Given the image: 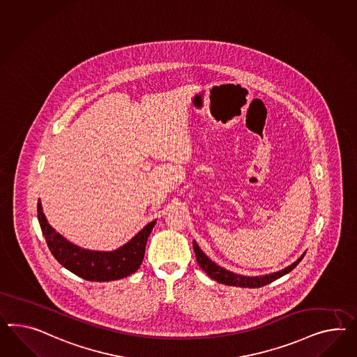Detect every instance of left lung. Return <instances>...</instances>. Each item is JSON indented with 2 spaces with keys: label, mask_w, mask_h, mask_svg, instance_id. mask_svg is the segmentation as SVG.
Wrapping results in <instances>:
<instances>
[{
  "label": "left lung",
  "mask_w": 357,
  "mask_h": 357,
  "mask_svg": "<svg viewBox=\"0 0 357 357\" xmlns=\"http://www.w3.org/2000/svg\"><path fill=\"white\" fill-rule=\"evenodd\" d=\"M193 250L196 253V260L197 264L200 265V268L212 278V280H217L218 283H223L227 286H236V287H248V289H256V287H262L271 283L273 280H278L282 275L287 274L291 270L295 269V266L299 264L300 261L303 260L304 255L300 257L299 260L295 261L292 265L287 266L286 269L280 270L277 273L273 274H268V275H262V277H244V275H239V274H234L229 270L223 269L221 266H218L217 264H214L212 260H209L206 257V255L204 253L199 245L196 244V241H193Z\"/></svg>",
  "instance_id": "1"
}]
</instances>
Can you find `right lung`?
Returning <instances> with one entry per match:
<instances>
[{"label": "right lung", "mask_w": 357, "mask_h": 357, "mask_svg": "<svg viewBox=\"0 0 357 357\" xmlns=\"http://www.w3.org/2000/svg\"><path fill=\"white\" fill-rule=\"evenodd\" d=\"M40 227L49 250L54 259L77 277L92 282H109L131 275L140 268L144 259L145 244L155 225V220L148 223L142 231L113 252L88 251L66 241L49 226L48 221L38 203Z\"/></svg>", "instance_id": "right-lung-1"}]
</instances>
